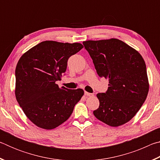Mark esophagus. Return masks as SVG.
Listing matches in <instances>:
<instances>
[{"mask_svg": "<svg viewBox=\"0 0 160 160\" xmlns=\"http://www.w3.org/2000/svg\"><path fill=\"white\" fill-rule=\"evenodd\" d=\"M85 95L89 96V97H92V96H93V94L90 93V92H85Z\"/></svg>", "mask_w": 160, "mask_h": 160, "instance_id": "1", "label": "esophagus"}]
</instances>
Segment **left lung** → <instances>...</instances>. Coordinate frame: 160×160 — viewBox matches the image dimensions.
Segmentation results:
<instances>
[{"label": "left lung", "mask_w": 160, "mask_h": 160, "mask_svg": "<svg viewBox=\"0 0 160 160\" xmlns=\"http://www.w3.org/2000/svg\"><path fill=\"white\" fill-rule=\"evenodd\" d=\"M82 44L97 74L109 79L105 93L97 94L95 117L117 127L131 120L145 102L149 90L146 65L136 50L117 39L86 41Z\"/></svg>", "instance_id": "8db88e82"}]
</instances>
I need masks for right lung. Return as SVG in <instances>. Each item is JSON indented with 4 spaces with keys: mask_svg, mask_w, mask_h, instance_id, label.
<instances>
[{
    "mask_svg": "<svg viewBox=\"0 0 160 160\" xmlns=\"http://www.w3.org/2000/svg\"><path fill=\"white\" fill-rule=\"evenodd\" d=\"M83 48L80 43L42 42L24 53L15 69L16 99L29 120L51 130L68 120L84 94L82 89L59 88L68 60Z\"/></svg>",
    "mask_w": 160,
    "mask_h": 160,
    "instance_id": "add662e5",
    "label": "right lung"
}]
</instances>
